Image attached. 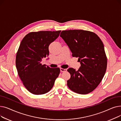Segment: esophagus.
Instances as JSON below:
<instances>
[{
  "instance_id": "1",
  "label": "esophagus",
  "mask_w": 121,
  "mask_h": 121,
  "mask_svg": "<svg viewBox=\"0 0 121 121\" xmlns=\"http://www.w3.org/2000/svg\"><path fill=\"white\" fill-rule=\"evenodd\" d=\"M60 71H61V72H66V71H67V69H66L60 68Z\"/></svg>"
}]
</instances>
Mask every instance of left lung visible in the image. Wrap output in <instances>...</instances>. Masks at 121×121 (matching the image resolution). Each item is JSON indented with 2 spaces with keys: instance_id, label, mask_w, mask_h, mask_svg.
<instances>
[{
  "instance_id": "1",
  "label": "left lung",
  "mask_w": 121,
  "mask_h": 121,
  "mask_svg": "<svg viewBox=\"0 0 121 121\" xmlns=\"http://www.w3.org/2000/svg\"><path fill=\"white\" fill-rule=\"evenodd\" d=\"M60 37L67 43L73 57L78 58V71L69 68L71 78L67 85L73 91L87 94L97 88L103 78L107 67L104 44L98 36L83 30L62 31Z\"/></svg>"
}]
</instances>
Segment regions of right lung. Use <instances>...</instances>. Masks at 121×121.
<instances>
[{
    "mask_svg": "<svg viewBox=\"0 0 121 121\" xmlns=\"http://www.w3.org/2000/svg\"><path fill=\"white\" fill-rule=\"evenodd\" d=\"M60 32V30L30 32L21 42L16 55V68L24 86L32 94L48 93L58 77L59 68H50L41 61L48 56L49 45Z\"/></svg>",
    "mask_w": 121,
    "mask_h": 121,
    "instance_id": "add662e5",
    "label": "right lung"
}]
</instances>
